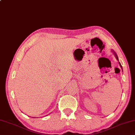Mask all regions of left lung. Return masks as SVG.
I'll use <instances>...</instances> for the list:
<instances>
[{"instance_id":"1","label":"left lung","mask_w":135,"mask_h":135,"mask_svg":"<svg viewBox=\"0 0 135 135\" xmlns=\"http://www.w3.org/2000/svg\"><path fill=\"white\" fill-rule=\"evenodd\" d=\"M114 52V51H113ZM114 54H115V56H116V59L117 60L119 61V59H118V57H117V54H116V52H114ZM119 65H120V67L121 68V69H122V70H123V68H122V66H121V64L120 63V62H119Z\"/></svg>"}]
</instances>
